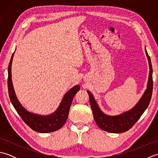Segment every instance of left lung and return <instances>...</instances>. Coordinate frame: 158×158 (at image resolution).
I'll list each match as a JSON object with an SVG mask.
<instances>
[{
  "label": "left lung",
  "mask_w": 158,
  "mask_h": 158,
  "mask_svg": "<svg viewBox=\"0 0 158 158\" xmlns=\"http://www.w3.org/2000/svg\"><path fill=\"white\" fill-rule=\"evenodd\" d=\"M145 53L149 65V74L147 89L139 101L132 109L120 114L119 115H107L100 110L92 94L88 91L94 117L96 124L100 129L111 133L125 132L135 125L148 107L151 98H152L153 91V70L150 57L147 53L146 48Z\"/></svg>",
  "instance_id": "1"
}]
</instances>
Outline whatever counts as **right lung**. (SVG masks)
Listing matches in <instances>:
<instances>
[{
    "instance_id": "add662e5",
    "label": "right lung",
    "mask_w": 158,
    "mask_h": 158,
    "mask_svg": "<svg viewBox=\"0 0 158 158\" xmlns=\"http://www.w3.org/2000/svg\"><path fill=\"white\" fill-rule=\"evenodd\" d=\"M14 53L15 52L13 53L8 67V92L13 106L23 122L36 132L48 133L60 129L68 118L70 107L74 96L80 89L79 85L74 86L65 94L59 107L51 115H41L29 112L20 104L13 89L11 79V64Z\"/></svg>"
}]
</instances>
